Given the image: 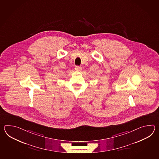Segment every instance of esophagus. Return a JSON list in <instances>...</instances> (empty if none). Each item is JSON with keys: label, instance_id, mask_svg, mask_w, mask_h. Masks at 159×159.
I'll list each match as a JSON object with an SVG mask.
<instances>
[{"label": "esophagus", "instance_id": "34e87169", "mask_svg": "<svg viewBox=\"0 0 159 159\" xmlns=\"http://www.w3.org/2000/svg\"><path fill=\"white\" fill-rule=\"evenodd\" d=\"M75 70L76 71H81V70H82V67L77 66H75Z\"/></svg>", "mask_w": 159, "mask_h": 159}]
</instances>
